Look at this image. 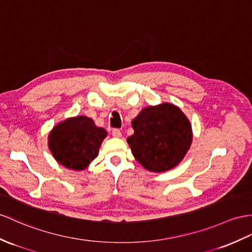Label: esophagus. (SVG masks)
Instances as JSON below:
<instances>
[{"mask_svg":"<svg viewBox=\"0 0 252 252\" xmlns=\"http://www.w3.org/2000/svg\"><path fill=\"white\" fill-rule=\"evenodd\" d=\"M112 136L114 138H121L122 137V132L120 129H113L112 130Z\"/></svg>","mask_w":252,"mask_h":252,"instance_id":"esophagus-1","label":"esophagus"}]
</instances>
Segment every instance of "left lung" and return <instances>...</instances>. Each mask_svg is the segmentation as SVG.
<instances>
[{
  "instance_id": "obj_1",
  "label": "left lung",
  "mask_w": 252,
  "mask_h": 252,
  "mask_svg": "<svg viewBox=\"0 0 252 252\" xmlns=\"http://www.w3.org/2000/svg\"><path fill=\"white\" fill-rule=\"evenodd\" d=\"M131 126L134 132L127 143L136 160L151 172H165L176 167L192 142L190 121L170 102L143 108Z\"/></svg>"
}]
</instances>
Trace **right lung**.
I'll return each instance as SVG.
<instances>
[{
  "label": "right lung",
  "mask_w": 252,
  "mask_h": 252,
  "mask_svg": "<svg viewBox=\"0 0 252 252\" xmlns=\"http://www.w3.org/2000/svg\"><path fill=\"white\" fill-rule=\"evenodd\" d=\"M107 131L85 115L68 118L55 125L48 136V147L61 165L75 171L87 169L99 153Z\"/></svg>",
  "instance_id": "obj_1"
}]
</instances>
